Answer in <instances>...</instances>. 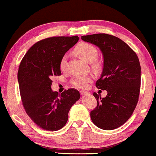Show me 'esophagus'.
<instances>
[{
	"label": "esophagus",
	"mask_w": 156,
	"mask_h": 156,
	"mask_svg": "<svg viewBox=\"0 0 156 156\" xmlns=\"http://www.w3.org/2000/svg\"><path fill=\"white\" fill-rule=\"evenodd\" d=\"M80 93H81V94H82V95H87V94H89V91H81Z\"/></svg>",
	"instance_id": "esophagus-1"
}]
</instances>
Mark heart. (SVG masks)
Wrapping results in <instances>:
<instances>
[{
	"label": "heart",
	"mask_w": 156,
	"mask_h": 156,
	"mask_svg": "<svg viewBox=\"0 0 156 156\" xmlns=\"http://www.w3.org/2000/svg\"><path fill=\"white\" fill-rule=\"evenodd\" d=\"M74 52L83 60L90 63L93 62V67L97 68L99 67V63L94 60L98 56V50L94 46L88 42H81L74 48ZM67 56L64 55L59 62V69L61 71H65L67 66ZM91 78L89 76H78L74 77L71 80V84L74 87L80 89L85 88Z\"/></svg>",
	"instance_id": "b5f03b06"
}]
</instances>
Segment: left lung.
<instances>
[{
    "mask_svg": "<svg viewBox=\"0 0 156 156\" xmlns=\"http://www.w3.org/2000/svg\"><path fill=\"white\" fill-rule=\"evenodd\" d=\"M82 40L97 46L104 57V67L96 87L106 90L101 98L94 92L97 106L90 113L97 127L113 130L126 122L133 114L139 97L140 65L136 52L114 35L105 33L82 36Z\"/></svg>",
    "mask_w": 156,
    "mask_h": 156,
    "instance_id": "obj_1",
    "label": "left lung"
}]
</instances>
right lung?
<instances>
[{
	"label": "right lung",
	"mask_w": 156,
	"mask_h": 156,
	"mask_svg": "<svg viewBox=\"0 0 156 156\" xmlns=\"http://www.w3.org/2000/svg\"><path fill=\"white\" fill-rule=\"evenodd\" d=\"M78 40L76 35L40 40L29 49L19 66L23 105L32 121L44 130L55 131L65 126L69 109L80 98L76 89H69L59 94L51 89L52 78L61 75V58Z\"/></svg>",
	"instance_id": "right-lung-1"
}]
</instances>
